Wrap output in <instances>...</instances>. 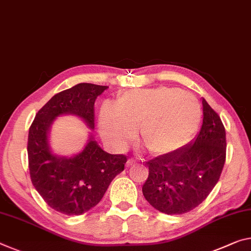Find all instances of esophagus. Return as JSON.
Listing matches in <instances>:
<instances>
[{"instance_id": "obj_1", "label": "esophagus", "mask_w": 251, "mask_h": 251, "mask_svg": "<svg viewBox=\"0 0 251 251\" xmlns=\"http://www.w3.org/2000/svg\"><path fill=\"white\" fill-rule=\"evenodd\" d=\"M133 165H135V161L132 160V158H129V160L126 163V166L127 168H129V166H133Z\"/></svg>"}]
</instances>
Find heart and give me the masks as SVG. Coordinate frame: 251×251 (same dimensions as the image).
I'll use <instances>...</instances> for the list:
<instances>
[{"mask_svg": "<svg viewBox=\"0 0 251 251\" xmlns=\"http://www.w3.org/2000/svg\"><path fill=\"white\" fill-rule=\"evenodd\" d=\"M202 117L201 105L192 94L176 88L127 91L117 107L106 104L99 113L102 137L122 150L141 128V141L155 156H168L192 140Z\"/></svg>", "mask_w": 251, "mask_h": 251, "instance_id": "b5f03b06", "label": "heart"}]
</instances>
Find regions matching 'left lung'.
I'll return each mask as SVG.
<instances>
[{
	"instance_id": "left-lung-1",
	"label": "left lung",
	"mask_w": 251,
	"mask_h": 251,
	"mask_svg": "<svg viewBox=\"0 0 251 251\" xmlns=\"http://www.w3.org/2000/svg\"><path fill=\"white\" fill-rule=\"evenodd\" d=\"M202 105L203 123L196 140L176 153L145 163L149 177L143 194L163 213L183 214L197 208L220 178L226 162L225 126L205 99Z\"/></svg>"
}]
</instances>
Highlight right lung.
I'll return each instance as SVG.
<instances>
[{
  "label": "right lung",
  "mask_w": 251,
  "mask_h": 251,
  "mask_svg": "<svg viewBox=\"0 0 251 251\" xmlns=\"http://www.w3.org/2000/svg\"><path fill=\"white\" fill-rule=\"evenodd\" d=\"M108 88L78 83L50 99L35 115L27 136V161L32 184L46 203L66 216H79L99 203L114 177L124 171L127 157L101 150L94 137L73 157L49 150L48 130L55 117L73 114L95 127V101Z\"/></svg>",
  "instance_id": "1"
}]
</instances>
